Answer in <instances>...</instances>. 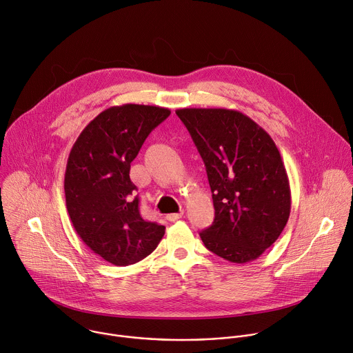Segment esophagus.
<instances>
[{
	"mask_svg": "<svg viewBox=\"0 0 353 353\" xmlns=\"http://www.w3.org/2000/svg\"><path fill=\"white\" fill-rule=\"evenodd\" d=\"M183 215H184V212H183V211H181V212H179V214H169V215H166V219H168L169 222H174V221L180 219Z\"/></svg>",
	"mask_w": 353,
	"mask_h": 353,
	"instance_id": "esophagus-1",
	"label": "esophagus"
}]
</instances>
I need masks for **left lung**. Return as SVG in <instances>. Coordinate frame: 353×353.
Wrapping results in <instances>:
<instances>
[{
  "instance_id": "obj_1",
  "label": "left lung",
  "mask_w": 353,
  "mask_h": 353,
  "mask_svg": "<svg viewBox=\"0 0 353 353\" xmlns=\"http://www.w3.org/2000/svg\"><path fill=\"white\" fill-rule=\"evenodd\" d=\"M208 174L215 219L199 233L214 254L257 260L290 215V187L279 150L256 121L230 109H179Z\"/></svg>"
}]
</instances>
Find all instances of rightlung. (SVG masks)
Returning a JSON list of instances; mask_svg holds the SVG:
<instances>
[{"label":"right lung","mask_w":353,"mask_h":353,"mask_svg":"<svg viewBox=\"0 0 353 353\" xmlns=\"http://www.w3.org/2000/svg\"><path fill=\"white\" fill-rule=\"evenodd\" d=\"M169 114L159 106L109 108L82 130L70 152L64 191L72 226L113 265L143 260L165 234V226L142 219L130 168L146 137Z\"/></svg>","instance_id":"right-lung-1"}]
</instances>
